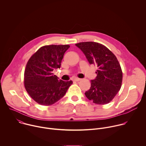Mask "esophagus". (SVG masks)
Segmentation results:
<instances>
[{
    "label": "esophagus",
    "mask_w": 146,
    "mask_h": 146,
    "mask_svg": "<svg viewBox=\"0 0 146 146\" xmlns=\"http://www.w3.org/2000/svg\"><path fill=\"white\" fill-rule=\"evenodd\" d=\"M80 80H81V79H80V78H74L73 79V81H79Z\"/></svg>",
    "instance_id": "34e87169"
}]
</instances>
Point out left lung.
Returning <instances> with one entry per match:
<instances>
[{"label":"left lung","instance_id":"8db88e82","mask_svg":"<svg viewBox=\"0 0 146 146\" xmlns=\"http://www.w3.org/2000/svg\"><path fill=\"white\" fill-rule=\"evenodd\" d=\"M84 53L90 64L97 66V76L91 81V87L85 92L86 97L98 105L109 103L119 91L122 72L114 54L106 47L92 41L76 44Z\"/></svg>","mask_w":146,"mask_h":146}]
</instances>
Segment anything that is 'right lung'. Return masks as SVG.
<instances>
[{
	"mask_svg": "<svg viewBox=\"0 0 146 146\" xmlns=\"http://www.w3.org/2000/svg\"><path fill=\"white\" fill-rule=\"evenodd\" d=\"M69 45H49L40 48L29 59L24 73V85L30 96L41 105L50 106L63 97L73 83L52 73L60 68Z\"/></svg>",
	"mask_w": 146,
	"mask_h": 146,
	"instance_id": "add662e5",
	"label": "right lung"
}]
</instances>
